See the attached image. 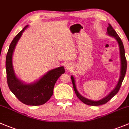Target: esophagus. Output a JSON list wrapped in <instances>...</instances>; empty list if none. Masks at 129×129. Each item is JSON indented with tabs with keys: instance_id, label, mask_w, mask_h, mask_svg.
<instances>
[{
	"instance_id": "esophagus-1",
	"label": "esophagus",
	"mask_w": 129,
	"mask_h": 129,
	"mask_svg": "<svg viewBox=\"0 0 129 129\" xmlns=\"http://www.w3.org/2000/svg\"><path fill=\"white\" fill-rule=\"evenodd\" d=\"M65 68L67 70V71H71L73 68V64L71 62H67L65 65Z\"/></svg>"
}]
</instances>
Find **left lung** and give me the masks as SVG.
Wrapping results in <instances>:
<instances>
[{
    "instance_id": "obj_1",
    "label": "left lung",
    "mask_w": 129,
    "mask_h": 129,
    "mask_svg": "<svg viewBox=\"0 0 129 129\" xmlns=\"http://www.w3.org/2000/svg\"><path fill=\"white\" fill-rule=\"evenodd\" d=\"M107 35L110 37H113V38H115V40H117V43L118 44V47H119V51H120V77L119 79H118V83H117V86H115L114 89L108 94L107 96H106L105 98H102V99L98 101H94L91 100L87 99V98H85L84 96H82L81 94L79 92V91H77V87H76V81H75L74 77L73 76H71V79H72V84H73V87L74 89L75 92H76V95L78 97L79 99L82 102H83L85 104L87 105H91V106H99L101 105H103L107 103L108 101L110 100L113 96L118 92L120 88V86L122 85V82H123V80L124 79L126 71H127V60H126L125 58V49L124 47H123V43H122V40H121L120 38L119 37V36L118 35L116 31H115L114 29L112 27V26H111L110 24H108V27H107Z\"/></svg>"
}]
</instances>
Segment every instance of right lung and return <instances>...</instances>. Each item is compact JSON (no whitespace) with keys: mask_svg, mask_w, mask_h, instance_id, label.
I'll return each instance as SVG.
<instances>
[{"mask_svg":"<svg viewBox=\"0 0 129 129\" xmlns=\"http://www.w3.org/2000/svg\"><path fill=\"white\" fill-rule=\"evenodd\" d=\"M28 27L25 26L14 37L10 44L6 60L7 84L10 90L21 102L31 106H38L48 102L53 93L55 84L65 72L63 66L50 70L38 81L26 84L16 76L12 65V55L22 33Z\"/></svg>","mask_w":129,"mask_h":129,"instance_id":"1","label":"right lung"}]
</instances>
